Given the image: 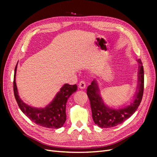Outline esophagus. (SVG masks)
<instances>
[{"label":"esophagus","instance_id":"34e87169","mask_svg":"<svg viewBox=\"0 0 157 157\" xmlns=\"http://www.w3.org/2000/svg\"><path fill=\"white\" fill-rule=\"evenodd\" d=\"M78 87L80 89H84L86 88V82L84 80H81L78 84Z\"/></svg>","mask_w":157,"mask_h":157}]
</instances>
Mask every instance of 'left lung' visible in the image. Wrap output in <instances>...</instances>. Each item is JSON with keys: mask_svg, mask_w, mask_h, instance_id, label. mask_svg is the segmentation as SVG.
I'll return each instance as SVG.
<instances>
[{"mask_svg": "<svg viewBox=\"0 0 157 157\" xmlns=\"http://www.w3.org/2000/svg\"><path fill=\"white\" fill-rule=\"evenodd\" d=\"M140 64L138 71V90L135 99L130 105L119 109H113L104 104L99 95V90L96 80L92 82L87 88V95L91 106L94 123L102 128H108L122 124L129 118L138 108L141 101L144 89V71L140 59L137 60Z\"/></svg>", "mask_w": 157, "mask_h": 157, "instance_id": "obj_1", "label": "left lung"}]
</instances>
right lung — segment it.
I'll list each match as a JSON object with an SVG mask.
<instances>
[{
  "instance_id": "obj_1",
  "label": "right lung",
  "mask_w": 157,
  "mask_h": 157,
  "mask_svg": "<svg viewBox=\"0 0 157 157\" xmlns=\"http://www.w3.org/2000/svg\"><path fill=\"white\" fill-rule=\"evenodd\" d=\"M17 65L14 71L13 93L21 111L31 121L42 127L55 129L62 127L66 121V103L71 95L77 91V85L64 84L49 105L44 108L33 107L27 105L18 96L16 83Z\"/></svg>"
}]
</instances>
